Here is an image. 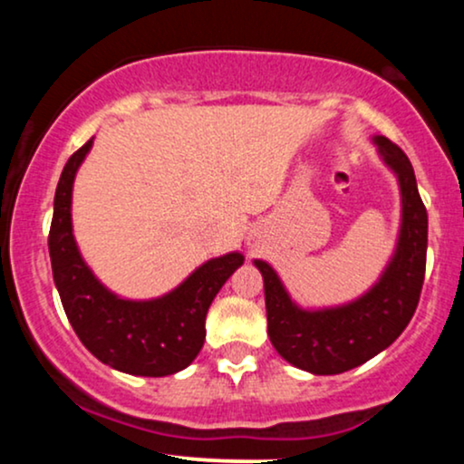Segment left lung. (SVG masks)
Here are the masks:
<instances>
[{
	"label": "left lung",
	"mask_w": 464,
	"mask_h": 464,
	"mask_svg": "<svg viewBox=\"0 0 464 464\" xmlns=\"http://www.w3.org/2000/svg\"><path fill=\"white\" fill-rule=\"evenodd\" d=\"M382 161L395 172L401 191L397 248L377 284L344 305L303 310L290 299L270 264L255 259L264 276L270 343L281 358L314 375H338L375 358L408 327L419 305L428 253V211L410 159L397 143L372 137Z\"/></svg>",
	"instance_id": "left-lung-1"
}]
</instances>
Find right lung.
Instances as JSON below:
<instances>
[{"instance_id": "1", "label": "right lung", "mask_w": 464, "mask_h": 464, "mask_svg": "<svg viewBox=\"0 0 464 464\" xmlns=\"http://www.w3.org/2000/svg\"><path fill=\"white\" fill-rule=\"evenodd\" d=\"M92 146L89 140L69 157L56 188L47 237L56 290L80 343L102 364L129 375H172L200 353L207 310L244 264V255L233 250L209 259L159 299L130 301L113 295L84 264L72 228L73 179Z\"/></svg>"}]
</instances>
